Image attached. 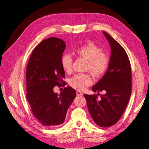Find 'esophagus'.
<instances>
[{"label":"esophagus","instance_id":"esophagus-1","mask_svg":"<svg viewBox=\"0 0 149 149\" xmlns=\"http://www.w3.org/2000/svg\"><path fill=\"white\" fill-rule=\"evenodd\" d=\"M76 94H77V96H83V93H81L80 91H76Z\"/></svg>","mask_w":149,"mask_h":149}]
</instances>
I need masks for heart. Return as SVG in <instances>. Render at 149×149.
<instances>
[{"instance_id":"1","label":"heart","mask_w":149,"mask_h":149,"mask_svg":"<svg viewBox=\"0 0 149 149\" xmlns=\"http://www.w3.org/2000/svg\"><path fill=\"white\" fill-rule=\"evenodd\" d=\"M74 55L86 60V70H89L96 78L101 76L105 73L109 65V58L97 45L91 42H87L72 50ZM73 60L70 55L64 54L61 57L60 63L62 69L66 73L72 71ZM92 78L89 73L76 74L70 79L71 87L79 91L85 89L92 84Z\"/></svg>"}]
</instances>
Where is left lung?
Here are the masks:
<instances>
[{
	"instance_id": "obj_1",
	"label": "left lung",
	"mask_w": 149,
	"mask_h": 149,
	"mask_svg": "<svg viewBox=\"0 0 149 149\" xmlns=\"http://www.w3.org/2000/svg\"><path fill=\"white\" fill-rule=\"evenodd\" d=\"M109 42L111 54L108 69L103 77L93 86L94 92L104 91V94H84L93 121L100 127L115 124L127 107L132 91L131 67L128 56L120 45L102 31Z\"/></svg>"
}]
</instances>
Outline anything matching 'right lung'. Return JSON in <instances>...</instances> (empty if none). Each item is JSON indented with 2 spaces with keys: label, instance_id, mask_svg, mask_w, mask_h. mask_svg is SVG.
I'll return each mask as SVG.
<instances>
[{
  "label": "right lung",
  "instance_id": "add662e5",
  "mask_svg": "<svg viewBox=\"0 0 149 149\" xmlns=\"http://www.w3.org/2000/svg\"><path fill=\"white\" fill-rule=\"evenodd\" d=\"M66 47L63 40L58 38L43 40L33 49L26 67V99L33 116L48 127H57L64 123L76 95L69 86L60 94L53 91L55 86L65 84L60 60Z\"/></svg>",
  "mask_w": 149,
  "mask_h": 149
}]
</instances>
